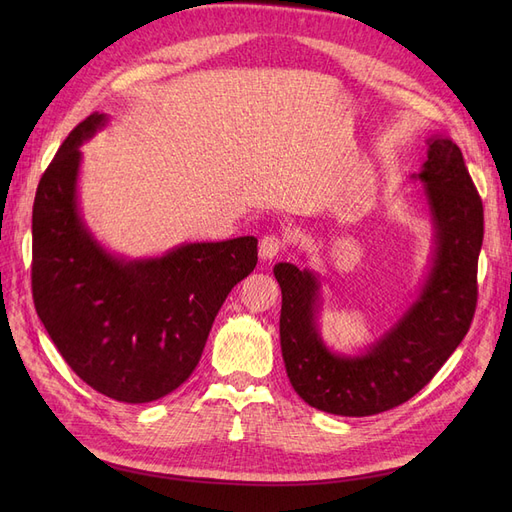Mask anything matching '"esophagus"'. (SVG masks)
<instances>
[{
  "label": "esophagus",
  "instance_id": "esophagus-1",
  "mask_svg": "<svg viewBox=\"0 0 512 512\" xmlns=\"http://www.w3.org/2000/svg\"><path fill=\"white\" fill-rule=\"evenodd\" d=\"M282 250H284V241H282L280 237L267 235V237L260 239L258 252H260V258H262V260H273Z\"/></svg>",
  "mask_w": 512,
  "mask_h": 512
}]
</instances>
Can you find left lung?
<instances>
[{"mask_svg": "<svg viewBox=\"0 0 512 512\" xmlns=\"http://www.w3.org/2000/svg\"><path fill=\"white\" fill-rule=\"evenodd\" d=\"M433 245L412 303L378 339L356 354L322 339V280L314 269L277 262L282 288L280 342L292 389L312 408L337 416H371L414 397L466 337L476 309V267L483 245V203L451 136L427 138V160L412 175Z\"/></svg>", "mask_w": 512, "mask_h": 512, "instance_id": "left-lung-1", "label": "left lung"}]
</instances>
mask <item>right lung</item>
<instances>
[{"label":"right lung","mask_w":512,"mask_h":512,"mask_svg":"<svg viewBox=\"0 0 512 512\" xmlns=\"http://www.w3.org/2000/svg\"><path fill=\"white\" fill-rule=\"evenodd\" d=\"M106 123L104 113L79 123L38 183L34 305L76 376L123 404H147L190 378L228 292L256 267L258 239L181 243L143 258L106 250L79 198L81 145Z\"/></svg>","instance_id":"1"}]
</instances>
